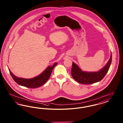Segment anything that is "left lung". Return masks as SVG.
Instances as JSON below:
<instances>
[{
  "label": "left lung",
  "instance_id": "left-lung-1",
  "mask_svg": "<svg viewBox=\"0 0 123 123\" xmlns=\"http://www.w3.org/2000/svg\"><path fill=\"white\" fill-rule=\"evenodd\" d=\"M112 55L111 56L107 64L104 67L98 71L88 72L84 71L75 63L72 62L71 69V75L76 82L85 84L94 83L101 81L105 76L109 70L111 64Z\"/></svg>",
  "mask_w": 123,
  "mask_h": 123
}]
</instances>
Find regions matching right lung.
<instances>
[{"instance_id":"add662e5","label":"right lung","mask_w":123,"mask_h":123,"mask_svg":"<svg viewBox=\"0 0 123 123\" xmlns=\"http://www.w3.org/2000/svg\"><path fill=\"white\" fill-rule=\"evenodd\" d=\"M58 64L55 63L52 66H48L40 75L32 78H23L14 75L10 69V73L13 80L19 85L28 88H39L44 85L49 78L55 66Z\"/></svg>"}]
</instances>
